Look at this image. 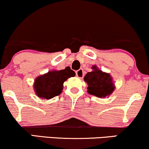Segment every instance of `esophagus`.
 Returning a JSON list of instances; mask_svg holds the SVG:
<instances>
[{
  "instance_id": "obj_1",
  "label": "esophagus",
  "mask_w": 149,
  "mask_h": 149,
  "mask_svg": "<svg viewBox=\"0 0 149 149\" xmlns=\"http://www.w3.org/2000/svg\"><path fill=\"white\" fill-rule=\"evenodd\" d=\"M76 76L78 77V78L82 79L83 78L84 76V72H83V70H82V69H80L79 70H78L76 71Z\"/></svg>"
}]
</instances>
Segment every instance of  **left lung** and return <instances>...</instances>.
Returning a JSON list of instances; mask_svg holds the SVG:
<instances>
[{
    "mask_svg": "<svg viewBox=\"0 0 149 149\" xmlns=\"http://www.w3.org/2000/svg\"><path fill=\"white\" fill-rule=\"evenodd\" d=\"M92 71L88 72L84 78L87 84V92L100 98H104L111 95L116 86L110 73L100 70L96 65L91 67Z\"/></svg>",
    "mask_w": 149,
    "mask_h": 149,
    "instance_id": "8db88e82",
    "label": "left lung"
}]
</instances>
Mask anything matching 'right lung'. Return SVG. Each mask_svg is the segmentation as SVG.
Listing matches in <instances>:
<instances>
[{
	"label": "right lung",
	"mask_w": 149,
	"mask_h": 149,
	"mask_svg": "<svg viewBox=\"0 0 149 149\" xmlns=\"http://www.w3.org/2000/svg\"><path fill=\"white\" fill-rule=\"evenodd\" d=\"M76 73L70 67L62 70H52L38 76L33 82L35 93L41 99H51L62 93L63 84Z\"/></svg>",
	"instance_id": "obj_1"
}]
</instances>
